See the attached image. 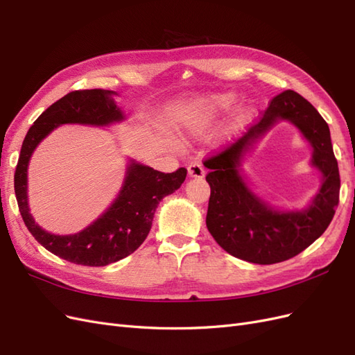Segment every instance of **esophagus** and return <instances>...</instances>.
<instances>
[{
	"instance_id": "esophagus-1",
	"label": "esophagus",
	"mask_w": 355,
	"mask_h": 355,
	"mask_svg": "<svg viewBox=\"0 0 355 355\" xmlns=\"http://www.w3.org/2000/svg\"><path fill=\"white\" fill-rule=\"evenodd\" d=\"M188 175L192 179H202L206 171H204V167L200 163H191L188 166Z\"/></svg>"
}]
</instances>
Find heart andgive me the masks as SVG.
Wrapping results in <instances>:
<instances>
[{
    "label": "heart",
    "instance_id": "obj_1",
    "mask_svg": "<svg viewBox=\"0 0 355 355\" xmlns=\"http://www.w3.org/2000/svg\"><path fill=\"white\" fill-rule=\"evenodd\" d=\"M235 99L234 93H218L207 98H194L180 103L175 112V127L182 133L201 136L210 130L216 118L227 111ZM254 108L252 103H245L235 112L232 120L225 127L223 136L231 137L239 133L250 120Z\"/></svg>",
    "mask_w": 355,
    "mask_h": 355
}]
</instances>
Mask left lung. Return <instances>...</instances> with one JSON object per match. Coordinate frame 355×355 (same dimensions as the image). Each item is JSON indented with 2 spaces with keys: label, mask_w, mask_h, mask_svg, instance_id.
<instances>
[{
  "label": "left lung",
  "mask_w": 355,
  "mask_h": 355,
  "mask_svg": "<svg viewBox=\"0 0 355 355\" xmlns=\"http://www.w3.org/2000/svg\"><path fill=\"white\" fill-rule=\"evenodd\" d=\"M282 121L293 123L313 148L310 164L322 175V185L304 209L275 208L250 188L242 163L255 144ZM210 173L206 225L225 252L239 259L271 265L290 259L323 234L339 202V168L330 130L323 116L302 96L286 90L271 101L259 123L237 142L204 161Z\"/></svg>",
  "instance_id": "left-lung-1"
}]
</instances>
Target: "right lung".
Instances as JSON below:
<instances>
[{"label":"right lung","mask_w":355,"mask_h":355,"mask_svg":"<svg viewBox=\"0 0 355 355\" xmlns=\"http://www.w3.org/2000/svg\"><path fill=\"white\" fill-rule=\"evenodd\" d=\"M112 90L71 92L42 112L29 128L15 173V192L20 214L34 239L62 259L84 266H105L132 254L148 237L159 201L173 194L187 178V168L161 173L128 159L116 198L101 216L80 232L58 235L42 230L32 218L28 202V166L44 139L63 124L110 127L125 120Z\"/></svg>","instance_id":"1"}]
</instances>
